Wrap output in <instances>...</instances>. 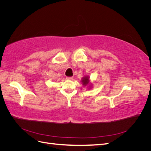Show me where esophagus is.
Here are the masks:
<instances>
[{
  "mask_svg": "<svg viewBox=\"0 0 151 151\" xmlns=\"http://www.w3.org/2000/svg\"><path fill=\"white\" fill-rule=\"evenodd\" d=\"M67 79L68 80H72V79H73V77H67Z\"/></svg>",
  "mask_w": 151,
  "mask_h": 151,
  "instance_id": "34e87169",
  "label": "esophagus"
}]
</instances>
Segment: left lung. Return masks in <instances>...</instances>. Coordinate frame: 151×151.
<instances>
[{
	"label": "left lung",
	"instance_id": "8db88e82",
	"mask_svg": "<svg viewBox=\"0 0 151 151\" xmlns=\"http://www.w3.org/2000/svg\"><path fill=\"white\" fill-rule=\"evenodd\" d=\"M90 79L89 76H84L81 79V83L83 84V86H87L88 87V89H90L93 88V84L90 83Z\"/></svg>",
	"mask_w": 151,
	"mask_h": 151
}]
</instances>
